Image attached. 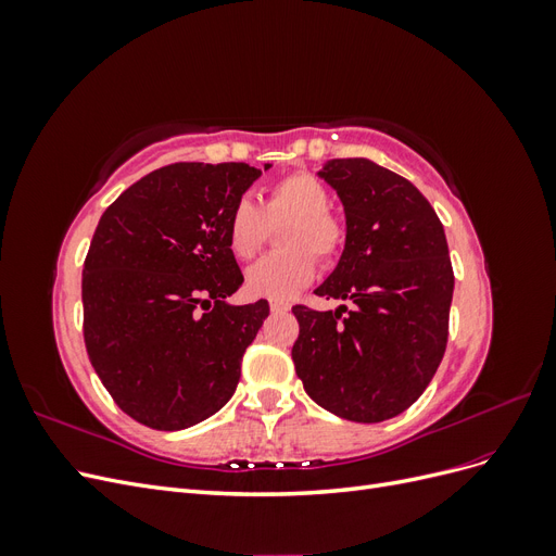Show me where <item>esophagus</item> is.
Segmentation results:
<instances>
[{"label": "esophagus", "mask_w": 556, "mask_h": 556, "mask_svg": "<svg viewBox=\"0 0 556 556\" xmlns=\"http://www.w3.org/2000/svg\"><path fill=\"white\" fill-rule=\"evenodd\" d=\"M268 308H271L274 313H288V311H290V304H288V301L271 299V301H268Z\"/></svg>", "instance_id": "obj_1"}]
</instances>
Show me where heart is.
I'll list each match as a JSON object with an SVG mask.
<instances>
[{"mask_svg":"<svg viewBox=\"0 0 556 556\" xmlns=\"http://www.w3.org/2000/svg\"><path fill=\"white\" fill-rule=\"evenodd\" d=\"M329 188L308 172H294L274 180L262 192L260 206L250 197L233 201L229 208L225 237L237 260H252L282 227V252L266 255L245 274V288L252 296L292 299L315 278L317 261L339 260L348 241V227L341 215L329 208Z\"/></svg>","mask_w":556,"mask_h":556,"instance_id":"b5f03b06","label":"heart"}]
</instances>
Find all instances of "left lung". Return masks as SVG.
I'll return each instance as SVG.
<instances>
[{"mask_svg":"<svg viewBox=\"0 0 556 556\" xmlns=\"http://www.w3.org/2000/svg\"><path fill=\"white\" fill-rule=\"evenodd\" d=\"M319 176L343 201L348 241L315 294L355 306L292 308L294 368L329 413L382 422L422 396L445 355L454 290L445 231L410 180L371 160H331Z\"/></svg>","mask_w":556,"mask_h":556,"instance_id":"8db88e82","label":"left lung"}]
</instances>
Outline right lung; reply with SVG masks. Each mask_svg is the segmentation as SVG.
Returning a JSON list of instances; mask_svg holds the SVG:
<instances>
[{"mask_svg": "<svg viewBox=\"0 0 556 556\" xmlns=\"http://www.w3.org/2000/svg\"><path fill=\"white\" fill-rule=\"evenodd\" d=\"M260 174L243 162L162 166L117 197L94 229L83 339L113 401L150 429H188L237 390L268 301L227 304L243 274L225 225Z\"/></svg>", "mask_w": 556, "mask_h": 556, "instance_id": "right-lung-1", "label": "right lung"}]
</instances>
